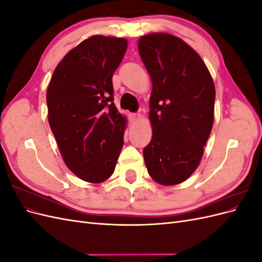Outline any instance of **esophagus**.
<instances>
[{"label":"esophagus","instance_id":"obj_1","mask_svg":"<svg viewBox=\"0 0 262 262\" xmlns=\"http://www.w3.org/2000/svg\"><path fill=\"white\" fill-rule=\"evenodd\" d=\"M136 118H137V115H136V114H130V115H129L130 122H133L134 120H136Z\"/></svg>","mask_w":262,"mask_h":262}]
</instances>
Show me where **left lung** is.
Instances as JSON below:
<instances>
[{"label":"left lung","instance_id":"obj_1","mask_svg":"<svg viewBox=\"0 0 262 262\" xmlns=\"http://www.w3.org/2000/svg\"><path fill=\"white\" fill-rule=\"evenodd\" d=\"M139 52L153 84V136L143 149L144 162L158 184L178 185L200 164L213 126L215 87L200 55L178 37L143 36Z\"/></svg>","mask_w":262,"mask_h":262}]
</instances>
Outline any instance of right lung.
Segmentation results:
<instances>
[{
  "label": "right lung",
  "instance_id": "1",
  "mask_svg": "<svg viewBox=\"0 0 262 262\" xmlns=\"http://www.w3.org/2000/svg\"><path fill=\"white\" fill-rule=\"evenodd\" d=\"M123 38L93 36L55 68L47 91L48 120L68 168L98 184L115 171L126 119L114 102L113 75L126 51Z\"/></svg>",
  "mask_w": 262,
  "mask_h": 262
}]
</instances>
